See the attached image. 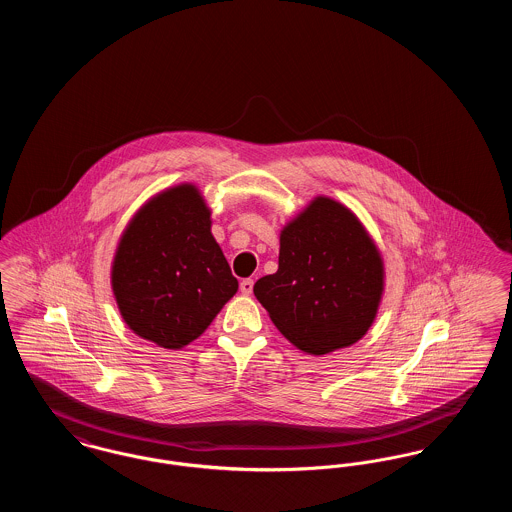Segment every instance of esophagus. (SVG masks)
<instances>
[{"mask_svg": "<svg viewBox=\"0 0 512 512\" xmlns=\"http://www.w3.org/2000/svg\"><path fill=\"white\" fill-rule=\"evenodd\" d=\"M240 292L244 293V295H249V293L253 292V280L251 278H245L240 282Z\"/></svg>", "mask_w": 512, "mask_h": 512, "instance_id": "34e87169", "label": "esophagus"}]
</instances>
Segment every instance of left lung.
I'll return each instance as SVG.
<instances>
[{"instance_id": "8db88e82", "label": "left lung", "mask_w": 512, "mask_h": 512, "mask_svg": "<svg viewBox=\"0 0 512 512\" xmlns=\"http://www.w3.org/2000/svg\"><path fill=\"white\" fill-rule=\"evenodd\" d=\"M384 292V263L359 219L315 197L280 232L278 270L253 293L293 345L326 355L361 340Z\"/></svg>"}]
</instances>
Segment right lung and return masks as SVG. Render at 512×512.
<instances>
[{"label": "right lung", "mask_w": 512, "mask_h": 512, "mask_svg": "<svg viewBox=\"0 0 512 512\" xmlns=\"http://www.w3.org/2000/svg\"><path fill=\"white\" fill-rule=\"evenodd\" d=\"M128 328L165 349L197 340L238 280L211 234V211L192 184L151 197L128 222L111 268Z\"/></svg>", "instance_id": "right-lung-1"}]
</instances>
